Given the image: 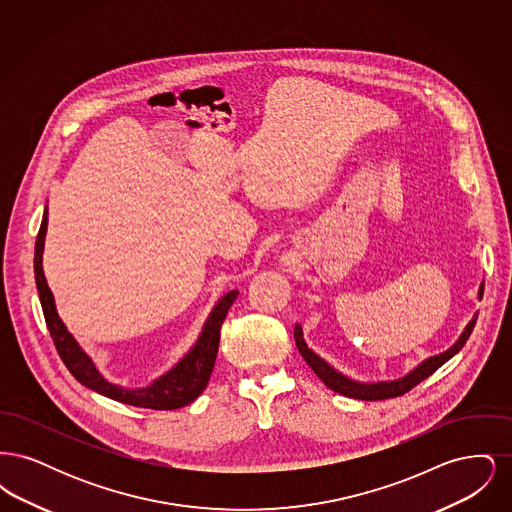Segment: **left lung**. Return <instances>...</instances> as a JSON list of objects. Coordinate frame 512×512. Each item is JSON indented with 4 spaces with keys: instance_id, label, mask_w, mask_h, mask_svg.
<instances>
[{
    "instance_id": "1",
    "label": "left lung",
    "mask_w": 512,
    "mask_h": 512,
    "mask_svg": "<svg viewBox=\"0 0 512 512\" xmlns=\"http://www.w3.org/2000/svg\"><path fill=\"white\" fill-rule=\"evenodd\" d=\"M484 295V286L480 288V297ZM476 318L470 320V324L466 326V330L463 332V336L459 338V341L445 353L436 355L428 361H424L422 365L418 366L416 370H413L409 376H405L403 380H397V382H382V384H357L345 376H341L340 372H336L332 366L328 363H324L317 353H313L307 343L303 340V332H301V326L297 324L295 326V345L299 349V353L303 355V359L307 361V365L311 366L315 370L318 378L324 382V386H328L330 390L341 393L345 397H353V399H363V401H380V399H391V397H399V395H405L407 391L413 390L414 386H418L422 380H426L428 376H432L439 366L443 363H447L455 353H459L463 349L464 343L470 338L472 330H474V324H476Z\"/></svg>"
}]
</instances>
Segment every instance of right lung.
<instances>
[{
	"label": "right lung",
	"mask_w": 512,
	"mask_h": 512,
	"mask_svg": "<svg viewBox=\"0 0 512 512\" xmlns=\"http://www.w3.org/2000/svg\"><path fill=\"white\" fill-rule=\"evenodd\" d=\"M46 226H48V209L44 213L42 226L36 236V247H34L36 288H38L42 311H44V318L48 324L49 336L53 340V345H55L61 361L69 368V372L73 374L74 378L82 386L98 391L105 397H111V399L121 401L126 405L153 409V411L180 409L197 399L199 393L207 388V382L211 378L215 359L219 353L220 326L228 315V309L236 301L238 292L226 293L220 299L217 307L213 309L211 317L205 322V328L195 343L194 349L178 365L174 366L171 372H167L163 378H159L157 382H153L149 388H144V390H124V388L113 386L101 378V374L96 370L94 363L90 361V357L78 347V343L67 332L61 318L57 317V311L53 305V295L49 292L46 276L42 270V249H44Z\"/></svg>",
	"instance_id": "right-lung-1"
}]
</instances>
